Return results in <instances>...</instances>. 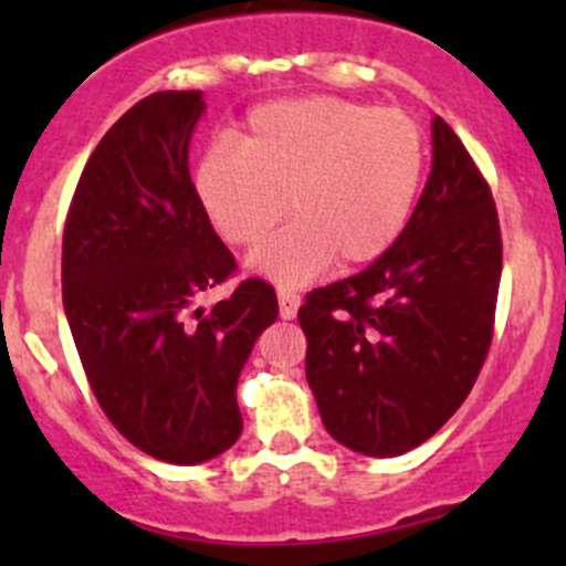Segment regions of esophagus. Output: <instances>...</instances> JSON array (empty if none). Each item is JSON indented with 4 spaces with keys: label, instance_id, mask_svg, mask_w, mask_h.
Instances as JSON below:
<instances>
[{
    "label": "esophagus",
    "instance_id": "34e87169",
    "mask_svg": "<svg viewBox=\"0 0 566 566\" xmlns=\"http://www.w3.org/2000/svg\"><path fill=\"white\" fill-rule=\"evenodd\" d=\"M298 306H301V295L290 287H279V315L284 319H293L298 315Z\"/></svg>",
    "mask_w": 566,
    "mask_h": 566
}]
</instances>
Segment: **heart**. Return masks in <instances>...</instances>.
I'll return each mask as SVG.
<instances>
[{"label":"heart","mask_w":566,"mask_h":566,"mask_svg":"<svg viewBox=\"0 0 566 566\" xmlns=\"http://www.w3.org/2000/svg\"><path fill=\"white\" fill-rule=\"evenodd\" d=\"M427 167L421 125L402 108L356 101H273L243 123V139H216L193 164L191 186L230 247L260 243L251 268L304 284L331 262L380 260L408 227Z\"/></svg>","instance_id":"1"}]
</instances>
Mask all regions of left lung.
Here are the masks:
<instances>
[{"instance_id":"obj_1","label":"left lung","mask_w":566,"mask_h":566,"mask_svg":"<svg viewBox=\"0 0 566 566\" xmlns=\"http://www.w3.org/2000/svg\"><path fill=\"white\" fill-rule=\"evenodd\" d=\"M501 227L493 191L447 119L399 241L298 310L306 380L325 430L353 452L397 458L465 402L493 342Z\"/></svg>"}]
</instances>
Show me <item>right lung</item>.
Listing matches in <instances>:
<instances>
[{
  "instance_id": "right-lung-1",
  "label": "right lung",
  "mask_w": 566,
  "mask_h": 566,
  "mask_svg": "<svg viewBox=\"0 0 566 566\" xmlns=\"http://www.w3.org/2000/svg\"><path fill=\"white\" fill-rule=\"evenodd\" d=\"M202 112L199 90L130 106L90 156L62 235V304L90 389L123 438L175 465L238 441V375L279 317L262 279L197 310L238 271L188 172Z\"/></svg>"
}]
</instances>
